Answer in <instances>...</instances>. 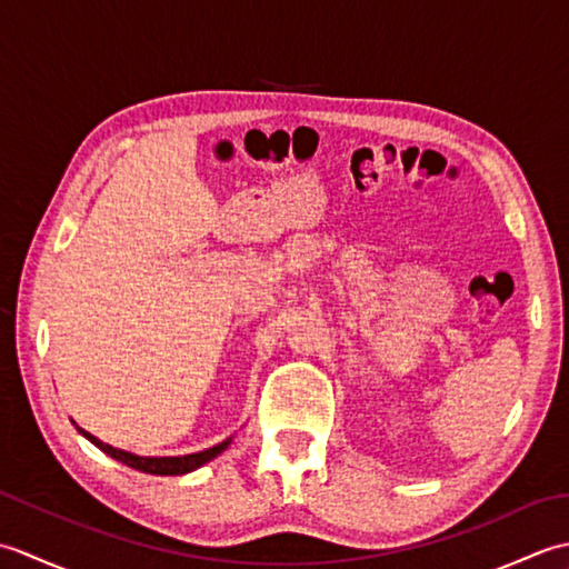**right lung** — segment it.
<instances>
[{"label": "right lung", "instance_id": "right-lung-1", "mask_svg": "<svg viewBox=\"0 0 569 569\" xmlns=\"http://www.w3.org/2000/svg\"><path fill=\"white\" fill-rule=\"evenodd\" d=\"M78 432L82 435V438H88L94 447H100V450L104 455H110L112 459H117V462H122L131 469H139V471H147V475H156V477H176V475H188V471L202 467L204 462H210V459H214L220 452L227 450V445L232 442V438H227L224 442L214 445V447H208V450L202 452H192V455H183V457H139V455H131L127 450H119V447H112L107 445L102 440L94 438V435H90L88 430L78 428Z\"/></svg>", "mask_w": 569, "mask_h": 569}]
</instances>
